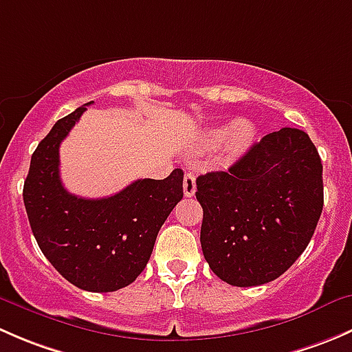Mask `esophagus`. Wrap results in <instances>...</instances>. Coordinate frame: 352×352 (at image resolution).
<instances>
[{"mask_svg": "<svg viewBox=\"0 0 352 352\" xmlns=\"http://www.w3.org/2000/svg\"><path fill=\"white\" fill-rule=\"evenodd\" d=\"M184 194L186 197H192L196 194V177L192 173H186L184 177Z\"/></svg>", "mask_w": 352, "mask_h": 352, "instance_id": "esophagus-1", "label": "esophagus"}]
</instances>
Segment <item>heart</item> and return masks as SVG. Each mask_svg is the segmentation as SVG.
<instances>
[{
	"mask_svg": "<svg viewBox=\"0 0 352 352\" xmlns=\"http://www.w3.org/2000/svg\"><path fill=\"white\" fill-rule=\"evenodd\" d=\"M208 140L211 143H221V141H228V146L233 151H243L254 143L255 140V127L252 126L248 120H236L232 126V129L226 127H214L208 133Z\"/></svg>",
	"mask_w": 352,
	"mask_h": 352,
	"instance_id": "b5f03b06",
	"label": "heart"
}]
</instances>
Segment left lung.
I'll use <instances>...</instances> for the list:
<instances>
[{
  "label": "left lung",
  "mask_w": 352,
  "mask_h": 352,
  "mask_svg": "<svg viewBox=\"0 0 352 352\" xmlns=\"http://www.w3.org/2000/svg\"><path fill=\"white\" fill-rule=\"evenodd\" d=\"M196 184L202 254L232 286L265 285L286 272L310 243L324 208L322 160L294 127L267 134L230 168Z\"/></svg>",
  "instance_id": "8db88e82"
}]
</instances>
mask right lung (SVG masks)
<instances>
[{
	"instance_id": "1",
	"label": "right lung",
	"mask_w": 352,
	"mask_h": 352,
	"mask_svg": "<svg viewBox=\"0 0 352 352\" xmlns=\"http://www.w3.org/2000/svg\"><path fill=\"white\" fill-rule=\"evenodd\" d=\"M85 110L59 119L38 143L23 202L32 233L56 271L80 289L109 293L131 285L146 267L160 228L184 197V172L140 179L110 197L69 194L59 177V146Z\"/></svg>"
}]
</instances>
